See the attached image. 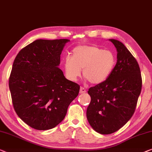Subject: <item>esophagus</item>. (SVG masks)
Masks as SVG:
<instances>
[{
	"instance_id": "1",
	"label": "esophagus",
	"mask_w": 152,
	"mask_h": 152,
	"mask_svg": "<svg viewBox=\"0 0 152 152\" xmlns=\"http://www.w3.org/2000/svg\"><path fill=\"white\" fill-rule=\"evenodd\" d=\"M86 90L84 88L81 87L80 90V94H84V93H86Z\"/></svg>"
}]
</instances>
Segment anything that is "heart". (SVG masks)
I'll use <instances>...</instances> for the list:
<instances>
[{
    "instance_id": "b5f03b06",
    "label": "heart",
    "mask_w": 152,
    "mask_h": 152,
    "mask_svg": "<svg viewBox=\"0 0 152 152\" xmlns=\"http://www.w3.org/2000/svg\"><path fill=\"white\" fill-rule=\"evenodd\" d=\"M116 57L113 52L94 46H80L74 49L72 58L64 61L66 75L75 81L83 75L92 84H100L110 77L115 68Z\"/></svg>"
}]
</instances>
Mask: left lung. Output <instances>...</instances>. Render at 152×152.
<instances>
[{"label":"left lung","instance_id":"obj_1","mask_svg":"<svg viewBox=\"0 0 152 152\" xmlns=\"http://www.w3.org/2000/svg\"><path fill=\"white\" fill-rule=\"evenodd\" d=\"M117 51V61L106 81L90 88L86 116L96 132L110 134L121 128L134 113L142 88L139 65L120 41L110 39Z\"/></svg>","mask_w":152,"mask_h":152}]
</instances>
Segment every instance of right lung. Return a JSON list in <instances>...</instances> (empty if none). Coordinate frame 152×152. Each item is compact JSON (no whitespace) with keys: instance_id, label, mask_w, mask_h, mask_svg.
<instances>
[{"instance_id":"right-lung-1","label":"right lung","mask_w":152,"mask_h":152,"mask_svg":"<svg viewBox=\"0 0 152 152\" xmlns=\"http://www.w3.org/2000/svg\"><path fill=\"white\" fill-rule=\"evenodd\" d=\"M67 39H36L20 50L12 66L10 87L16 114L26 124L47 130L62 121L77 96L80 85L59 69Z\"/></svg>"}]
</instances>
